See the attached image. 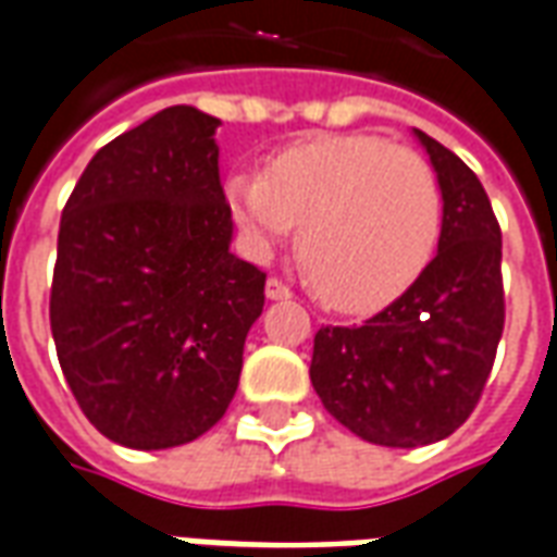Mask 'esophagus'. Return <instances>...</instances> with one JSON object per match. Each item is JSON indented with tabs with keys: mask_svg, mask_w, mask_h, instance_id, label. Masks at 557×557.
Returning a JSON list of instances; mask_svg holds the SVG:
<instances>
[{
	"mask_svg": "<svg viewBox=\"0 0 557 557\" xmlns=\"http://www.w3.org/2000/svg\"><path fill=\"white\" fill-rule=\"evenodd\" d=\"M267 299H290V287L278 278H267V287H263Z\"/></svg>",
	"mask_w": 557,
	"mask_h": 557,
	"instance_id": "1",
	"label": "esophagus"
}]
</instances>
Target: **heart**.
<instances>
[{
	"label": "heart",
	"instance_id": "obj_1",
	"mask_svg": "<svg viewBox=\"0 0 557 557\" xmlns=\"http://www.w3.org/2000/svg\"><path fill=\"white\" fill-rule=\"evenodd\" d=\"M224 207L255 255L299 227V263L338 311L401 297L435 255L444 197L432 164L374 134H326L282 149L263 173H234Z\"/></svg>",
	"mask_w": 557,
	"mask_h": 557
}]
</instances>
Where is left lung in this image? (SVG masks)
<instances>
[{
    "mask_svg": "<svg viewBox=\"0 0 557 557\" xmlns=\"http://www.w3.org/2000/svg\"><path fill=\"white\" fill-rule=\"evenodd\" d=\"M444 197L435 260L360 326H321L311 386L354 435L413 449L453 435L480 401L504 333L500 227L465 161L413 128Z\"/></svg>",
    "mask_w": 557,
    "mask_h": 557,
    "instance_id": "8db88e82",
    "label": "left lung"
}]
</instances>
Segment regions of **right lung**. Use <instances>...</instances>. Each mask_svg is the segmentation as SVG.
I'll list each match as a JSON object with an SVG mask.
<instances>
[{"label": "right lung", "instance_id": "right-lung-1", "mask_svg": "<svg viewBox=\"0 0 557 557\" xmlns=\"http://www.w3.org/2000/svg\"><path fill=\"white\" fill-rule=\"evenodd\" d=\"M176 104L101 146L62 209L50 330L86 420L168 449L219 423L267 275L231 251L215 128Z\"/></svg>", "mask_w": 557, "mask_h": 557}]
</instances>
